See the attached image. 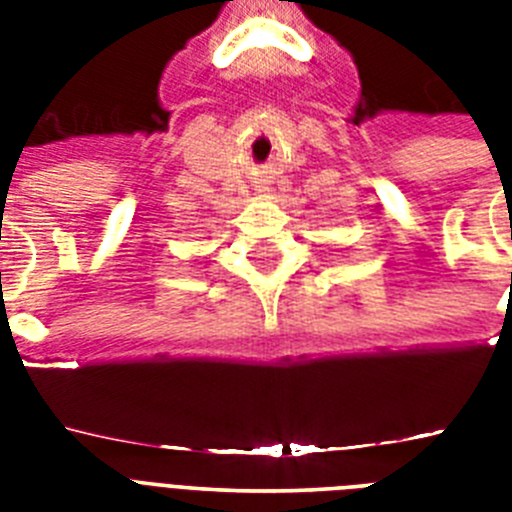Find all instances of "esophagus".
<instances>
[{
	"instance_id": "1",
	"label": "esophagus",
	"mask_w": 512,
	"mask_h": 512,
	"mask_svg": "<svg viewBox=\"0 0 512 512\" xmlns=\"http://www.w3.org/2000/svg\"><path fill=\"white\" fill-rule=\"evenodd\" d=\"M255 191H257V193H265V191H268V188H255Z\"/></svg>"
}]
</instances>
